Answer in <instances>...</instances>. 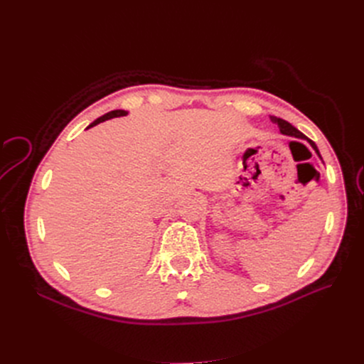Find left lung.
Wrapping results in <instances>:
<instances>
[{"label":"left lung","mask_w":364,"mask_h":364,"mask_svg":"<svg viewBox=\"0 0 364 364\" xmlns=\"http://www.w3.org/2000/svg\"><path fill=\"white\" fill-rule=\"evenodd\" d=\"M272 121L274 122V124H277V127H279V129H280V132L282 134H284V136H289V137H295V139H302V140H307L309 143H310V146L316 150V153H317V156L321 159V156H320V151H318V149H317V146H316V143L314 141H311L310 139H307L304 136V134L299 131V129H296L292 124H289L288 121H284V119H282V118H277V117H272Z\"/></svg>","instance_id":"8db88e82"}]
</instances>
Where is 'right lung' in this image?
Returning <instances> with one entry per match:
<instances>
[{"mask_svg":"<svg viewBox=\"0 0 364 364\" xmlns=\"http://www.w3.org/2000/svg\"><path fill=\"white\" fill-rule=\"evenodd\" d=\"M125 114H128V112H127V110H121V109H118V110H112V112H109V113L103 114V117H100V118L95 119L94 122H91V124H90L87 128H91V127H94V125H97V124H100V122H105V121H107V119H112V118L125 117Z\"/></svg>","mask_w":364,"mask_h":364,"instance_id":"obj_1","label":"right lung"}]
</instances>
